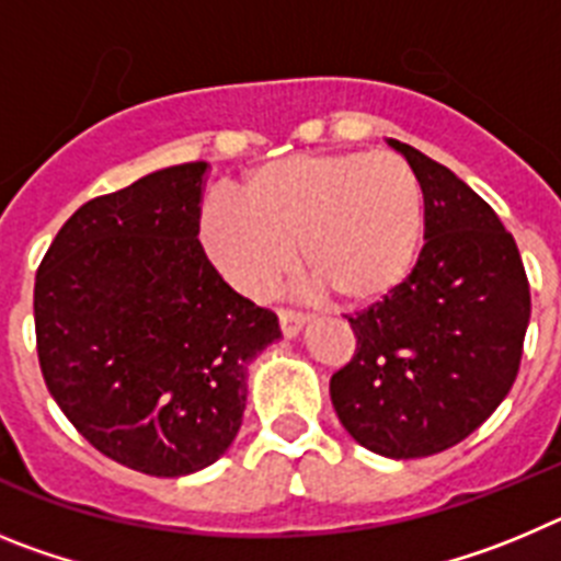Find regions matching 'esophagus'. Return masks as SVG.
I'll return each instance as SVG.
<instances>
[{"instance_id":"34e87169","label":"esophagus","mask_w":561,"mask_h":561,"mask_svg":"<svg viewBox=\"0 0 561 561\" xmlns=\"http://www.w3.org/2000/svg\"><path fill=\"white\" fill-rule=\"evenodd\" d=\"M277 320H280V331H284L286 340L300 334V329L306 325V314L300 311H291V309H277Z\"/></svg>"}]
</instances>
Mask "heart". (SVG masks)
<instances>
[{"instance_id": "heart-1", "label": "heart", "mask_w": 561, "mask_h": 561, "mask_svg": "<svg viewBox=\"0 0 561 561\" xmlns=\"http://www.w3.org/2000/svg\"><path fill=\"white\" fill-rule=\"evenodd\" d=\"M424 230V193L388 151L291 153L213 193L199 238L213 266L250 297H266L295 264L340 304L368 306L410 275Z\"/></svg>"}]
</instances>
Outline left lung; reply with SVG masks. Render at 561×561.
I'll return each mask as SVG.
<instances>
[{"mask_svg":"<svg viewBox=\"0 0 561 561\" xmlns=\"http://www.w3.org/2000/svg\"><path fill=\"white\" fill-rule=\"evenodd\" d=\"M424 193V247L404 284L348 317L356 351L331 376L342 427L385 458L455 447L508 396L531 320L512 232L449 168L388 140Z\"/></svg>","mask_w":561,"mask_h":561,"instance_id":"left-lung-1","label":"left lung"}]
</instances>
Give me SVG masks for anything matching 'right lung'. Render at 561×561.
<instances>
[{
  "instance_id": "add662e5",
  "label": "right lung",
  "mask_w": 561,
  "mask_h": 561,
  "mask_svg": "<svg viewBox=\"0 0 561 561\" xmlns=\"http://www.w3.org/2000/svg\"><path fill=\"white\" fill-rule=\"evenodd\" d=\"M207 162L78 207L36 272L38 365L72 427L117 463L182 478L216 463L277 317L225 284L199 241Z\"/></svg>"
}]
</instances>
